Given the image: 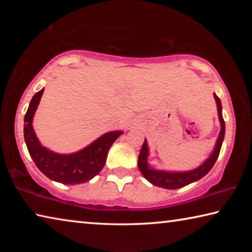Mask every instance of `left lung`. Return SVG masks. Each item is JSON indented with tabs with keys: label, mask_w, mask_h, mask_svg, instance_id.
<instances>
[{
	"label": "left lung",
	"mask_w": 252,
	"mask_h": 252,
	"mask_svg": "<svg viewBox=\"0 0 252 252\" xmlns=\"http://www.w3.org/2000/svg\"><path fill=\"white\" fill-rule=\"evenodd\" d=\"M217 103V109H218V117L220 121V133L218 139H217L215 149H213L210 157L203 162L201 165L193 170H189V171H165V170H157L155 168H151L148 163V157H149V147L147 140H144V143L140 151L139 159H138V168L140 172L143 174V177L147 180L152 183L153 186L161 187L163 189L174 190L180 189L182 187H186L190 183L195 182L203 178L206 174L212 169L213 164L216 163L217 159H218L221 146H222L223 139H224V132H225V125L222 117V105H221V101L217 94H213Z\"/></svg>",
	"instance_id": "left-lung-1"
}]
</instances>
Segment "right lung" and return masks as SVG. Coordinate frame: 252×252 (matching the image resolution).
I'll list each match as a JSON object with an SVG mask.
<instances>
[{
    "instance_id": "obj_1",
    "label": "right lung",
    "mask_w": 252,
    "mask_h": 252,
    "mask_svg": "<svg viewBox=\"0 0 252 252\" xmlns=\"http://www.w3.org/2000/svg\"><path fill=\"white\" fill-rule=\"evenodd\" d=\"M44 89L36 92L24 117V140L30 156L40 171L51 180L63 185H79L94 178L104 167L109 149L123 131H110L80 151L61 155L41 144L32 122Z\"/></svg>"
}]
</instances>
